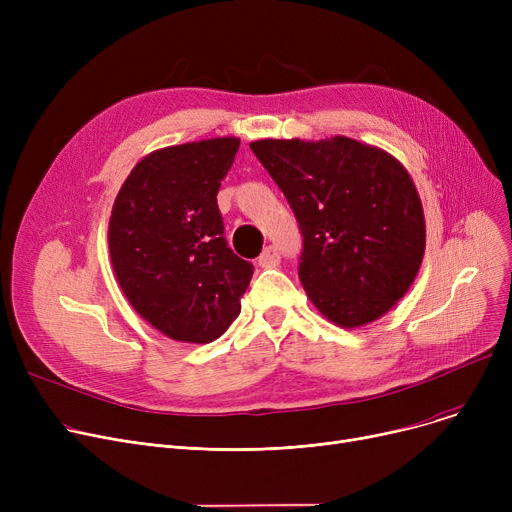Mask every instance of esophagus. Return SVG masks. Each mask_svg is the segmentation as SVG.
<instances>
[{"instance_id":"1","label":"esophagus","mask_w":512,"mask_h":512,"mask_svg":"<svg viewBox=\"0 0 512 512\" xmlns=\"http://www.w3.org/2000/svg\"><path fill=\"white\" fill-rule=\"evenodd\" d=\"M280 259H282V257H280L278 247L270 245V247H265L263 253L259 255V265L265 267V270H267V267H276V265L280 263Z\"/></svg>"}]
</instances>
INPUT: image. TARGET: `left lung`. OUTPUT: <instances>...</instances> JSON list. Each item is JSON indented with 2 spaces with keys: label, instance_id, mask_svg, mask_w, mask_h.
Listing matches in <instances>:
<instances>
[{
  "label": "left lung",
  "instance_id": "left-lung-1",
  "mask_svg": "<svg viewBox=\"0 0 512 512\" xmlns=\"http://www.w3.org/2000/svg\"><path fill=\"white\" fill-rule=\"evenodd\" d=\"M303 234L299 278L332 324L359 328L411 288L425 251L417 188L390 153L348 137L253 141Z\"/></svg>",
  "mask_w": 512,
  "mask_h": 512
}]
</instances>
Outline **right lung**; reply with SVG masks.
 Instances as JSON below:
<instances>
[{
  "label": "right lung",
  "instance_id": "add662e5",
  "mask_svg": "<svg viewBox=\"0 0 512 512\" xmlns=\"http://www.w3.org/2000/svg\"><path fill=\"white\" fill-rule=\"evenodd\" d=\"M236 137L174 145L132 168L114 201L110 255L128 303L180 342H213L240 313L253 265L224 238L218 191Z\"/></svg>",
  "mask_w": 512,
  "mask_h": 512
}]
</instances>
